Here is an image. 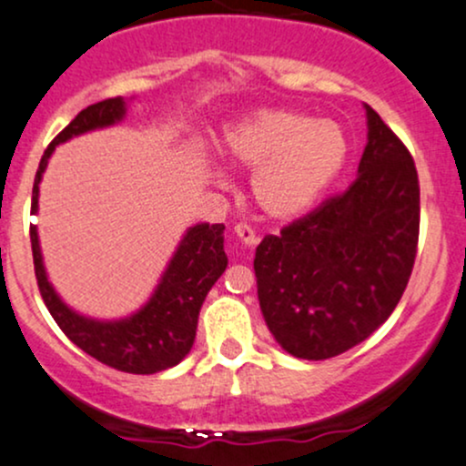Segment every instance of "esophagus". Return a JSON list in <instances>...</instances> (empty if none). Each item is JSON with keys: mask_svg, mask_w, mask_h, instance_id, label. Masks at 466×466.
Here are the masks:
<instances>
[{"mask_svg": "<svg viewBox=\"0 0 466 466\" xmlns=\"http://www.w3.org/2000/svg\"><path fill=\"white\" fill-rule=\"evenodd\" d=\"M234 234H237L240 243L248 245V248H254V245L258 243V234H256L248 223H237V226H234Z\"/></svg>", "mask_w": 466, "mask_h": 466, "instance_id": "esophagus-1", "label": "esophagus"}]
</instances>
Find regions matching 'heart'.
<instances>
[{"label":"heart","mask_w":466,"mask_h":466,"mask_svg":"<svg viewBox=\"0 0 466 466\" xmlns=\"http://www.w3.org/2000/svg\"><path fill=\"white\" fill-rule=\"evenodd\" d=\"M223 155L237 168L254 170L251 201L265 218L282 223L311 210L337 179L349 157V137L333 120L263 109L229 127Z\"/></svg>","instance_id":"b5f03b06"}]
</instances>
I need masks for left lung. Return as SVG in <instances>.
I'll use <instances>...</instances> for the list:
<instances>
[{
    "mask_svg": "<svg viewBox=\"0 0 466 466\" xmlns=\"http://www.w3.org/2000/svg\"><path fill=\"white\" fill-rule=\"evenodd\" d=\"M360 175L256 248L260 311L298 360H330L361 344L392 315L419 245L420 188L414 159L366 105Z\"/></svg>",
    "mask_w": 466,
    "mask_h": 466,
    "instance_id": "obj_1",
    "label": "left lung"
}]
</instances>
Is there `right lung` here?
Listing matches in <instances>:
<instances>
[{
  "mask_svg": "<svg viewBox=\"0 0 466 466\" xmlns=\"http://www.w3.org/2000/svg\"><path fill=\"white\" fill-rule=\"evenodd\" d=\"M125 114L127 105L120 96L100 100V103L89 105L87 109L80 111L66 129L58 133L46 148L39 168H36L35 186H32V215H36L39 210V184L56 144L67 142L69 137L80 136V133L116 125ZM223 229H226L223 223H215V226L199 223V226L190 228L166 267L151 300L131 318L100 322V319L85 318V315L72 311L58 298L46 276L39 234L35 226H30L36 285H39L41 298L58 329L80 350L122 372H162L166 368L177 366L195 344L201 304L228 267V256L223 251Z\"/></svg>",
  "mask_w": 466,
  "mask_h": 466,
  "instance_id": "obj_1",
  "label": "right lung"
}]
</instances>
